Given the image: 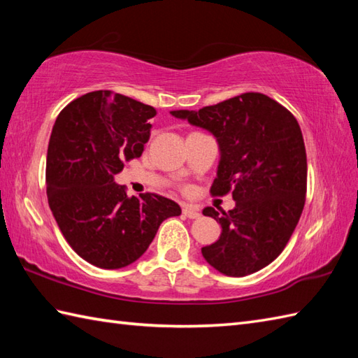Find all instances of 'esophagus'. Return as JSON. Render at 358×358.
<instances>
[{"mask_svg":"<svg viewBox=\"0 0 358 358\" xmlns=\"http://www.w3.org/2000/svg\"><path fill=\"white\" fill-rule=\"evenodd\" d=\"M183 214L187 217V218H200V210L196 209L195 206H192V204H185L183 206Z\"/></svg>","mask_w":358,"mask_h":358,"instance_id":"obj_1","label":"esophagus"}]
</instances>
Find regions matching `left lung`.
<instances>
[{"mask_svg": "<svg viewBox=\"0 0 358 358\" xmlns=\"http://www.w3.org/2000/svg\"><path fill=\"white\" fill-rule=\"evenodd\" d=\"M215 136L220 149L212 195L232 192L235 208L204 215L222 224L201 248L212 268L245 277L272 263L299 223L306 196V149L295 117L268 95L248 92L200 110H172Z\"/></svg>", "mask_w": 358, "mask_h": 358, "instance_id": "obj_1", "label": "left lung"}]
</instances>
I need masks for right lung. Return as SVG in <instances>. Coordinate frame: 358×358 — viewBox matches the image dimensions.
<instances>
[{
	"mask_svg": "<svg viewBox=\"0 0 358 358\" xmlns=\"http://www.w3.org/2000/svg\"><path fill=\"white\" fill-rule=\"evenodd\" d=\"M152 106L110 90L83 95L53 124L45 185L49 206L66 241L83 260L120 269L146 252L166 218L180 206L157 194L129 196L115 175L149 141Z\"/></svg>",
	"mask_w": 358,
	"mask_h": 358,
	"instance_id": "right-lung-1",
	"label": "right lung"
}]
</instances>
